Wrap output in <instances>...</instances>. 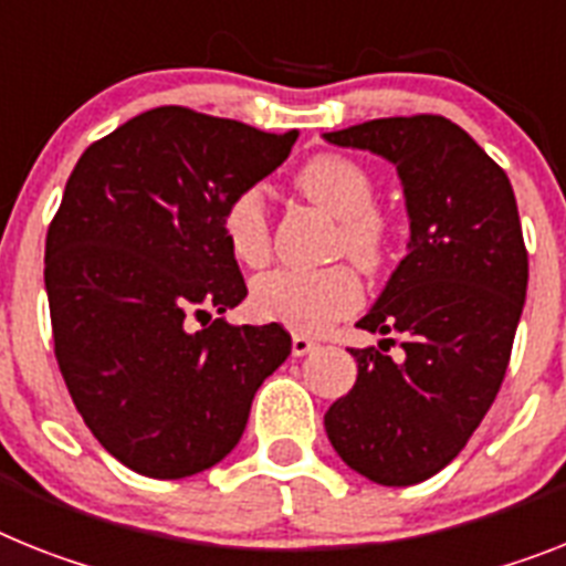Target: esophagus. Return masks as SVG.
Returning <instances> with one entry per match:
<instances>
[{
    "instance_id": "obj_1",
    "label": "esophagus",
    "mask_w": 566,
    "mask_h": 566,
    "mask_svg": "<svg viewBox=\"0 0 566 566\" xmlns=\"http://www.w3.org/2000/svg\"><path fill=\"white\" fill-rule=\"evenodd\" d=\"M316 348H319V342H313L311 336L293 334V342H291L293 356H307V354H311V350H316Z\"/></svg>"
}]
</instances>
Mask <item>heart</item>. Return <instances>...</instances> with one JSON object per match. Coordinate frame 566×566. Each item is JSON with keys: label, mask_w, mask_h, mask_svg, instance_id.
I'll return each instance as SVG.
<instances>
[{"label": "heart", "mask_w": 566, "mask_h": 566, "mask_svg": "<svg viewBox=\"0 0 566 566\" xmlns=\"http://www.w3.org/2000/svg\"><path fill=\"white\" fill-rule=\"evenodd\" d=\"M298 192L307 195L334 218H339L336 247L368 273H377L391 255L394 221L374 203L371 172L342 155H319L296 172ZM230 253L261 268L270 259V218L259 189H241L230 198L221 218ZM363 284L350 264L327 268H279L259 275L253 284V307L259 316L302 331L319 334L336 319L359 307Z\"/></svg>", "instance_id": "1"}]
</instances>
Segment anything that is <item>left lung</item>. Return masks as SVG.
<instances>
[{
    "mask_svg": "<svg viewBox=\"0 0 566 566\" xmlns=\"http://www.w3.org/2000/svg\"><path fill=\"white\" fill-rule=\"evenodd\" d=\"M327 144L391 160L411 221L408 255L356 327L402 334L400 356L350 348L356 382L327 408L325 431L354 472L411 486L449 467L481 426L510 365L526 298L524 232L512 184L458 123L382 117Z\"/></svg>",
    "mask_w": 566,
    "mask_h": 566,
    "instance_id": "obj_1",
    "label": "left lung"
}]
</instances>
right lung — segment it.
Wrapping results in <instances>:
<instances>
[{"label": "right lung", "mask_w": 566, "mask_h": 566, "mask_svg": "<svg viewBox=\"0 0 566 566\" xmlns=\"http://www.w3.org/2000/svg\"><path fill=\"white\" fill-rule=\"evenodd\" d=\"M296 137L160 106L88 146L65 184L45 239L54 354L85 426L132 472L178 481L216 467L291 354L275 322L209 319L247 296L224 207Z\"/></svg>", "instance_id": "right-lung-1"}]
</instances>
